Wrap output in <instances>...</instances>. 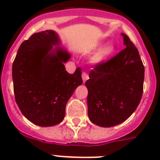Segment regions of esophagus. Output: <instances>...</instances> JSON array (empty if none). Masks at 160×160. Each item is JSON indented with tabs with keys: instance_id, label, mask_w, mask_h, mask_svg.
Returning a JSON list of instances; mask_svg holds the SVG:
<instances>
[{
	"instance_id": "1",
	"label": "esophagus",
	"mask_w": 160,
	"mask_h": 160,
	"mask_svg": "<svg viewBox=\"0 0 160 160\" xmlns=\"http://www.w3.org/2000/svg\"><path fill=\"white\" fill-rule=\"evenodd\" d=\"M88 79V73H87V72H84L82 73V80H83V81H84V83L85 82V81H86Z\"/></svg>"
}]
</instances>
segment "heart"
Returning a JSON list of instances; mask_svg holds the SVG:
<instances>
[{
	"label": "heart",
	"mask_w": 160,
	"mask_h": 160,
	"mask_svg": "<svg viewBox=\"0 0 160 160\" xmlns=\"http://www.w3.org/2000/svg\"><path fill=\"white\" fill-rule=\"evenodd\" d=\"M114 48L112 46H107L102 49L99 50L98 53H95L92 58V62L93 63H99L109 57L113 53Z\"/></svg>",
	"instance_id": "obj_1"
}]
</instances>
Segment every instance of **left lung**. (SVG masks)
Returning a JSON list of instances; mask_svg holds the SVG:
<instances>
[{"label": "left lung", "instance_id": "8db88e82", "mask_svg": "<svg viewBox=\"0 0 160 160\" xmlns=\"http://www.w3.org/2000/svg\"><path fill=\"white\" fill-rule=\"evenodd\" d=\"M122 36L126 48L110 60L93 66L85 82L88 118L105 128L128 119L139 105L143 92L144 66L129 37Z\"/></svg>", "mask_w": 160, "mask_h": 160}]
</instances>
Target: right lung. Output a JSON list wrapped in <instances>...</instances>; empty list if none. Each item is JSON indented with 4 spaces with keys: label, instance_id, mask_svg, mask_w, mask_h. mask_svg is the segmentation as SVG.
I'll list each match as a JSON object with an SVG mask.
<instances>
[{
    "label": "right lung",
    "instance_id": "right-lung-1",
    "mask_svg": "<svg viewBox=\"0 0 160 160\" xmlns=\"http://www.w3.org/2000/svg\"><path fill=\"white\" fill-rule=\"evenodd\" d=\"M52 30L34 33L21 44L12 67L15 101L22 115L32 123L49 127L61 123L66 105L83 83L81 68L66 71L69 53L60 47Z\"/></svg>",
    "mask_w": 160,
    "mask_h": 160
}]
</instances>
